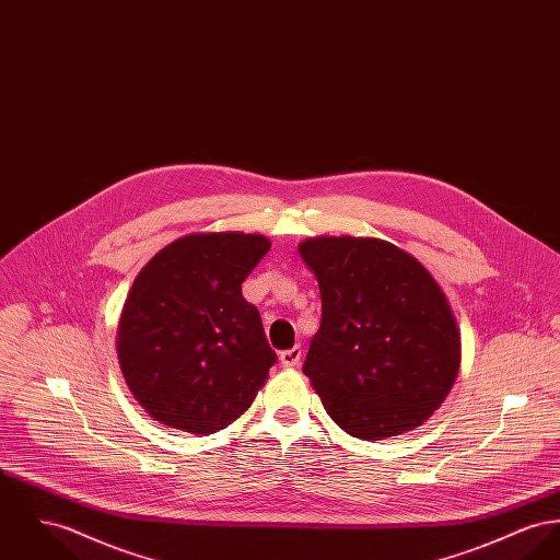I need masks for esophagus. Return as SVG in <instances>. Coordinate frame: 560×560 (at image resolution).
Listing matches in <instances>:
<instances>
[{"instance_id":"esophagus-1","label":"esophagus","mask_w":560,"mask_h":560,"mask_svg":"<svg viewBox=\"0 0 560 560\" xmlns=\"http://www.w3.org/2000/svg\"><path fill=\"white\" fill-rule=\"evenodd\" d=\"M280 365L282 368H299L301 365V348L295 346V348H291V350H284V352H280Z\"/></svg>"}]
</instances>
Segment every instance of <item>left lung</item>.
<instances>
[{
	"instance_id": "8db88e82",
	"label": "left lung",
	"mask_w": 560,
	"mask_h": 560,
	"mask_svg": "<svg viewBox=\"0 0 560 560\" xmlns=\"http://www.w3.org/2000/svg\"><path fill=\"white\" fill-rule=\"evenodd\" d=\"M299 255L323 301L303 373L327 413L365 442L420 427L460 368V331L438 280L377 237H307Z\"/></svg>"
}]
</instances>
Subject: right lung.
I'll use <instances>...</instances> for the list:
<instances>
[{
  "instance_id": "add662e5",
  "label": "right lung",
  "mask_w": 560,
  "mask_h": 560,
  "mask_svg": "<svg viewBox=\"0 0 560 560\" xmlns=\"http://www.w3.org/2000/svg\"><path fill=\"white\" fill-rule=\"evenodd\" d=\"M271 248L261 233H190L136 276L120 312L122 377L152 420L192 435L250 408L276 352L242 282Z\"/></svg>"
}]
</instances>
